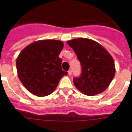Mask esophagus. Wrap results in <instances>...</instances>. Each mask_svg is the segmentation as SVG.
I'll return each instance as SVG.
<instances>
[{"instance_id":"esophagus-1","label":"esophagus","mask_w":132,"mask_h":132,"mask_svg":"<svg viewBox=\"0 0 132 132\" xmlns=\"http://www.w3.org/2000/svg\"><path fill=\"white\" fill-rule=\"evenodd\" d=\"M68 75H70H70H72V70H70H70L68 71Z\"/></svg>"}]
</instances>
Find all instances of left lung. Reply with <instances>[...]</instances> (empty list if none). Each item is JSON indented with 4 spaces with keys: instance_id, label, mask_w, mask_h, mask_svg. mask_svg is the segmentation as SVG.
I'll return each mask as SVG.
<instances>
[{
    "instance_id": "obj_1",
    "label": "left lung",
    "mask_w": 132,
    "mask_h": 132,
    "mask_svg": "<svg viewBox=\"0 0 132 132\" xmlns=\"http://www.w3.org/2000/svg\"><path fill=\"white\" fill-rule=\"evenodd\" d=\"M80 62L81 72L73 78L77 89L84 94L92 96L103 92L115 75L112 56L98 42L87 38L68 41Z\"/></svg>"
}]
</instances>
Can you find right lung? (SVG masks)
I'll use <instances>...</instances> for the list:
<instances>
[{
    "mask_svg": "<svg viewBox=\"0 0 132 132\" xmlns=\"http://www.w3.org/2000/svg\"><path fill=\"white\" fill-rule=\"evenodd\" d=\"M64 47L59 40H40L24 48L16 60L20 80L32 94L45 96L51 94L60 79L68 72L62 69L59 57Z\"/></svg>",
    "mask_w": 132,
    "mask_h": 132,
    "instance_id": "1",
    "label": "right lung"
}]
</instances>
